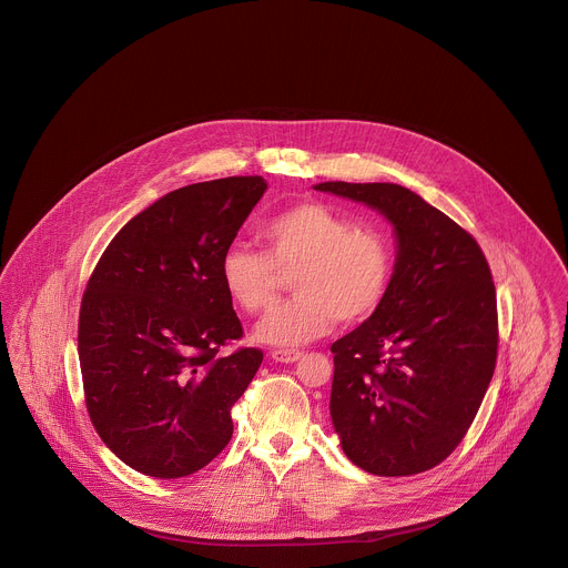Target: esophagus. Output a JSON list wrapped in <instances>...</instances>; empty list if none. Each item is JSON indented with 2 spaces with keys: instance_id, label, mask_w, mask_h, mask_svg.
Instances as JSON below:
<instances>
[{
  "instance_id": "esophagus-1",
  "label": "esophagus",
  "mask_w": 568,
  "mask_h": 568,
  "mask_svg": "<svg viewBox=\"0 0 568 568\" xmlns=\"http://www.w3.org/2000/svg\"><path fill=\"white\" fill-rule=\"evenodd\" d=\"M272 357H274L276 362L292 364V362H296V359L303 357V351H298V348H274V351H272Z\"/></svg>"
}]
</instances>
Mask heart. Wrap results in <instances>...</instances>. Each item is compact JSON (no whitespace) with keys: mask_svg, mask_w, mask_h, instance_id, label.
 <instances>
[{"mask_svg":"<svg viewBox=\"0 0 568 568\" xmlns=\"http://www.w3.org/2000/svg\"><path fill=\"white\" fill-rule=\"evenodd\" d=\"M261 236L265 250L232 243L220 261L227 298L245 314L272 307L281 274H294L296 298L258 323V341L305 344L329 334L338 318L357 325L384 305L395 276V245L384 227L310 200L274 213Z\"/></svg>","mask_w":568,"mask_h":568,"instance_id":"1","label":"heart"}]
</instances>
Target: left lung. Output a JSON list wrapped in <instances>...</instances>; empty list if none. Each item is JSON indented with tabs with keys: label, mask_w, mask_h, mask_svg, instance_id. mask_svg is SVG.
Segmentation results:
<instances>
[{
	"label": "left lung",
	"mask_w": 568,
	"mask_h": 568,
	"mask_svg": "<svg viewBox=\"0 0 568 568\" xmlns=\"http://www.w3.org/2000/svg\"><path fill=\"white\" fill-rule=\"evenodd\" d=\"M377 209L397 232L384 305L332 344V419L342 450L375 476H413L467 435L498 353L496 287L476 239L413 191L323 182Z\"/></svg>",
	"instance_id": "left-lung-1"
}]
</instances>
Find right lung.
Returning <instances> with one entry per match:
<instances>
[{"mask_svg":"<svg viewBox=\"0 0 568 568\" xmlns=\"http://www.w3.org/2000/svg\"><path fill=\"white\" fill-rule=\"evenodd\" d=\"M267 184L261 175L178 189L110 241L81 301L79 359L88 415L140 474L182 478L232 437L230 410L263 351L243 338L220 261Z\"/></svg>","mask_w":568,"mask_h":568,"instance_id":"add662e5","label":"right lung"}]
</instances>
